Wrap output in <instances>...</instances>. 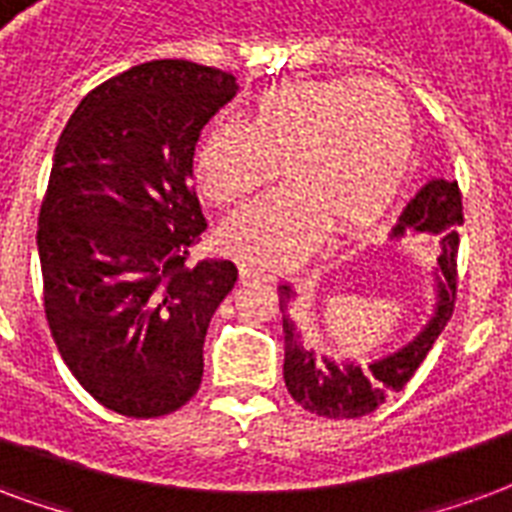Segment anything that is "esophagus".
I'll list each match as a JSON object with an SVG mask.
<instances>
[{
    "label": "esophagus",
    "instance_id": "esophagus-1",
    "mask_svg": "<svg viewBox=\"0 0 512 512\" xmlns=\"http://www.w3.org/2000/svg\"><path fill=\"white\" fill-rule=\"evenodd\" d=\"M240 275L248 278V281H264V283H275V275L264 267H256V264H240Z\"/></svg>",
    "mask_w": 512,
    "mask_h": 512
}]
</instances>
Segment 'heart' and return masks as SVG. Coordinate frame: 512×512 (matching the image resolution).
<instances>
[{"label":"heart","mask_w":512,"mask_h":512,"mask_svg":"<svg viewBox=\"0 0 512 512\" xmlns=\"http://www.w3.org/2000/svg\"><path fill=\"white\" fill-rule=\"evenodd\" d=\"M412 158L404 98L379 81H302L267 92L251 125L218 119L204 133L196 174L204 196L231 207L270 185L278 166L289 188L253 201L223 226V245L286 264L319 240L324 220L374 223L393 204Z\"/></svg>","instance_id":"b5f03b06"}]
</instances>
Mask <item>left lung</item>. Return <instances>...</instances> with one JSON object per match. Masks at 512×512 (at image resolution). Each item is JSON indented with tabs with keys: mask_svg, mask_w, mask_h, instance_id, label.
Segmentation results:
<instances>
[{
	"mask_svg": "<svg viewBox=\"0 0 512 512\" xmlns=\"http://www.w3.org/2000/svg\"><path fill=\"white\" fill-rule=\"evenodd\" d=\"M464 223V204H461V188L458 182L434 179L406 204L404 215L393 229V237H401L404 229L420 231L428 242L439 245V272H436V313L425 330L414 341L401 346L398 352L379 357L368 365L333 363L327 357H316L311 349H305L300 335L294 333V324L283 319V382L294 401L330 420H354L371 414L384 404L390 393L404 390V384L414 376L431 352V346L445 330L455 308V292H458V226ZM292 286H278V300L286 308L292 300Z\"/></svg>",
	"mask_w": 512,
	"mask_h": 512,
	"instance_id": "8db88e82",
	"label": "left lung"
}]
</instances>
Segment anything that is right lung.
<instances>
[{
	"label": "right lung",
	"instance_id": "right-lung-1",
	"mask_svg": "<svg viewBox=\"0 0 512 512\" xmlns=\"http://www.w3.org/2000/svg\"><path fill=\"white\" fill-rule=\"evenodd\" d=\"M237 95L226 70L155 59L78 103L37 218L43 311L62 360L98 404L149 420L204 374V335L237 283L193 259L207 220L193 177L201 128Z\"/></svg>",
	"mask_w": 512,
	"mask_h": 512
}]
</instances>
